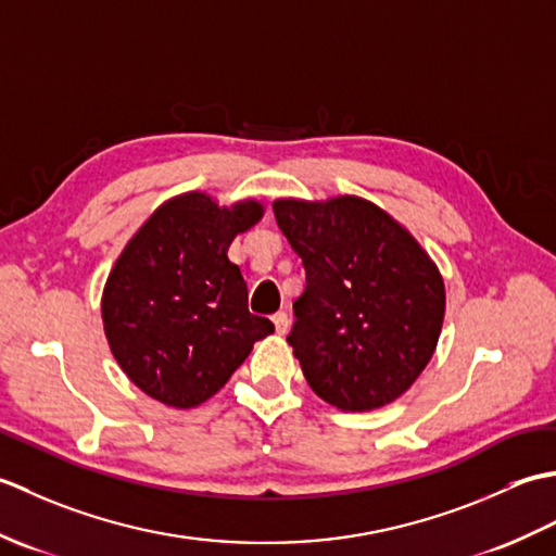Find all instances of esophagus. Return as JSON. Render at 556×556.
Returning a JSON list of instances; mask_svg holds the SVG:
<instances>
[{
  "instance_id": "1",
  "label": "esophagus",
  "mask_w": 556,
  "mask_h": 556,
  "mask_svg": "<svg viewBox=\"0 0 556 556\" xmlns=\"http://www.w3.org/2000/svg\"><path fill=\"white\" fill-rule=\"evenodd\" d=\"M271 323H275L277 334H285L287 329H289V315L285 311H279V313L271 315Z\"/></svg>"
}]
</instances>
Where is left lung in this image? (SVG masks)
Masks as SVG:
<instances>
[{
    "label": "left lung",
    "mask_w": 556,
    "mask_h": 556,
    "mask_svg": "<svg viewBox=\"0 0 556 556\" xmlns=\"http://www.w3.org/2000/svg\"><path fill=\"white\" fill-rule=\"evenodd\" d=\"M271 210L305 267L287 337L305 380L341 410L392 404L418 380L440 339V269L399 222L363 198H285Z\"/></svg>",
    "instance_id": "1"
}]
</instances>
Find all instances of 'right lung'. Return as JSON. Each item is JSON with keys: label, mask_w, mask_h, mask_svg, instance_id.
Returning a JSON list of instances; mask_svg holds the SVG:
<instances>
[{"label": "right lung", "mask_w": 556, "mask_h": 556, "mask_svg": "<svg viewBox=\"0 0 556 556\" xmlns=\"http://www.w3.org/2000/svg\"><path fill=\"white\" fill-rule=\"evenodd\" d=\"M263 217L257 200L219 207L205 193L167 200L110 271L102 323L116 363L164 406L193 408L227 384L257 339L275 332L248 311L236 233Z\"/></svg>", "instance_id": "1"}]
</instances>
